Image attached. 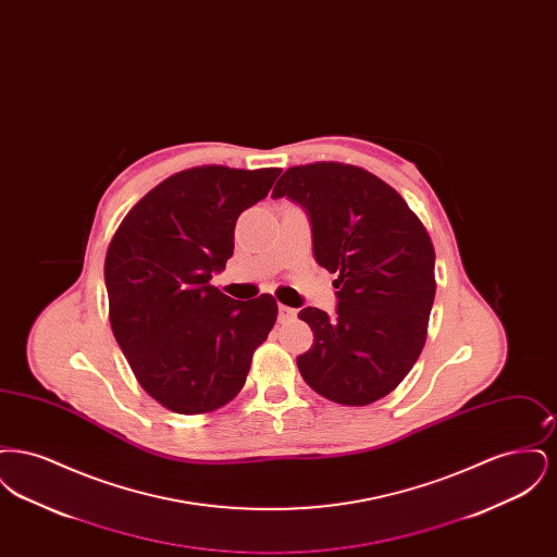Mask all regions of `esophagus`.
Here are the masks:
<instances>
[{"instance_id": "esophagus-1", "label": "esophagus", "mask_w": 557, "mask_h": 557, "mask_svg": "<svg viewBox=\"0 0 557 557\" xmlns=\"http://www.w3.org/2000/svg\"><path fill=\"white\" fill-rule=\"evenodd\" d=\"M294 318H296V309L286 307V305H280V319H282V321H288V319Z\"/></svg>"}]
</instances>
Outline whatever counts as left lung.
Returning a JSON list of instances; mask_svg holds the SVG:
<instances>
[{
	"mask_svg": "<svg viewBox=\"0 0 557 557\" xmlns=\"http://www.w3.org/2000/svg\"><path fill=\"white\" fill-rule=\"evenodd\" d=\"M273 198L300 205L319 265L336 273V318L305 307L313 346L296 357L305 382L341 405L393 393L416 366L434 302V246L397 189L343 162L290 166Z\"/></svg>",
	"mask_w": 557,
	"mask_h": 557,
	"instance_id": "1",
	"label": "left lung"
}]
</instances>
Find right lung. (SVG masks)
Instances as JSON below:
<instances>
[{"label": "right lung", "mask_w": 557, "mask_h": 557, "mask_svg": "<svg viewBox=\"0 0 557 557\" xmlns=\"http://www.w3.org/2000/svg\"><path fill=\"white\" fill-rule=\"evenodd\" d=\"M282 169L207 164L150 189L108 246L110 327L141 388L198 416L238 395L277 319L271 294L234 300L211 286L234 255L239 212L263 200Z\"/></svg>", "instance_id": "1"}]
</instances>
